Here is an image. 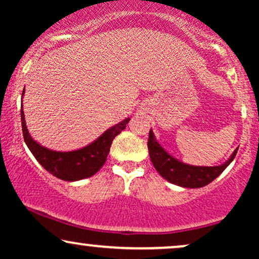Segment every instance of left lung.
I'll return each mask as SVG.
<instances>
[{"label":"left lung","mask_w":259,"mask_h":259,"mask_svg":"<svg viewBox=\"0 0 259 259\" xmlns=\"http://www.w3.org/2000/svg\"><path fill=\"white\" fill-rule=\"evenodd\" d=\"M147 147L151 162L153 163V167L160 174V177L164 178L169 183L183 187H189V189L203 187L208 185L209 183H212L233 162V159L235 158L237 152L236 148L234 151V153L231 154L230 158L224 164L217 165V167H196V165H189L173 158L170 154L165 152L163 150V147L154 139L152 130H150Z\"/></svg>","instance_id":"8db88e82"}]
</instances>
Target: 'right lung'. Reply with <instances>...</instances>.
<instances>
[{
	"mask_svg": "<svg viewBox=\"0 0 259 259\" xmlns=\"http://www.w3.org/2000/svg\"><path fill=\"white\" fill-rule=\"evenodd\" d=\"M20 119H22L23 136H24L26 146L34 154L37 162L49 173L55 175L58 179L64 181H76L92 177L102 168L109 153L113 139L118 134H120L121 130L125 129L130 118H126L117 125L106 130L96 141H94L89 146L72 151V152H56V151L49 150L34 141L26 129L23 105L20 109Z\"/></svg>",
	"mask_w": 259,
	"mask_h": 259,
	"instance_id": "right-lung-1",
	"label": "right lung"
}]
</instances>
